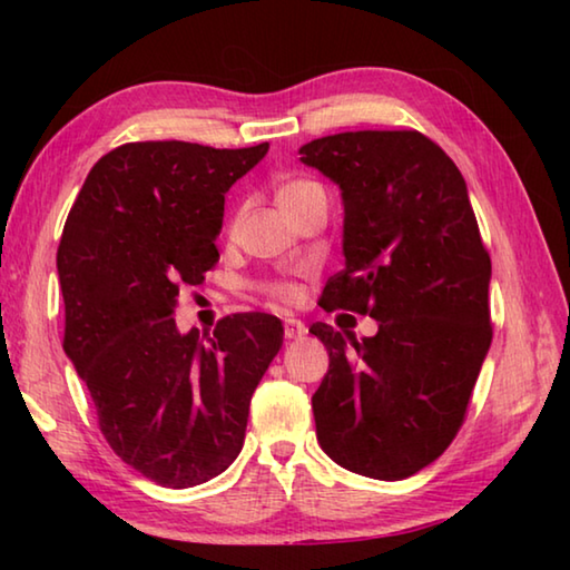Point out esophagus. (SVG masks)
Here are the masks:
<instances>
[{
    "mask_svg": "<svg viewBox=\"0 0 570 570\" xmlns=\"http://www.w3.org/2000/svg\"><path fill=\"white\" fill-rule=\"evenodd\" d=\"M306 334V324L294 320V316H288V320H284V336L286 340H302V336Z\"/></svg>",
    "mask_w": 570,
    "mask_h": 570,
    "instance_id": "1",
    "label": "esophagus"
}]
</instances>
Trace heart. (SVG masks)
Here are the masks:
<instances>
[{
  "mask_svg": "<svg viewBox=\"0 0 570 570\" xmlns=\"http://www.w3.org/2000/svg\"><path fill=\"white\" fill-rule=\"evenodd\" d=\"M314 188H320V186H316L314 180H306V178L286 180V183H282V186H278V190H276L278 206H282V208L292 206L294 200L306 196V193L314 190ZM262 292H264L266 296H272L274 302H282V304H292V302H296V296H298L296 286H294L292 282H266V284H262Z\"/></svg>",
  "mask_w": 570,
  "mask_h": 570,
  "instance_id": "obj_1",
  "label": "heart"
}]
</instances>
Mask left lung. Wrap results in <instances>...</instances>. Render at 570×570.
Here are the masks:
<instances>
[{
  "label": "left lung",
  "instance_id": "8db88e82",
  "mask_svg": "<svg viewBox=\"0 0 570 570\" xmlns=\"http://www.w3.org/2000/svg\"><path fill=\"white\" fill-rule=\"evenodd\" d=\"M306 166L342 188L344 268L324 312L370 314L364 340L312 324L330 372L312 407L322 450L342 468L404 480L455 440L493 340L490 254L468 186L417 130H354L302 146Z\"/></svg>",
  "mask_w": 570,
  "mask_h": 570
}]
</instances>
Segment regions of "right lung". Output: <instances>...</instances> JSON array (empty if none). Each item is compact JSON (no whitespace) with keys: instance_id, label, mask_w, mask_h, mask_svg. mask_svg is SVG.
Wrapping results in <instances>:
<instances>
[{"instance_id":"obj_1","label":"right lung","mask_w":570,"mask_h":570,"mask_svg":"<svg viewBox=\"0 0 570 570\" xmlns=\"http://www.w3.org/2000/svg\"><path fill=\"white\" fill-rule=\"evenodd\" d=\"M266 150L125 142L65 220L62 346L115 455L163 488L200 485L238 458L250 394L282 350L284 326L264 312L224 316L208 344L173 320L180 288L218 262L226 190Z\"/></svg>"}]
</instances>
